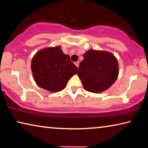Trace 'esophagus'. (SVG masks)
<instances>
[{
    "label": "esophagus",
    "mask_w": 148,
    "mask_h": 148,
    "mask_svg": "<svg viewBox=\"0 0 148 148\" xmlns=\"http://www.w3.org/2000/svg\"><path fill=\"white\" fill-rule=\"evenodd\" d=\"M74 64H75V65H76V66L77 67H78V66H79V62H77V61L75 62H74Z\"/></svg>",
    "instance_id": "34e87169"
}]
</instances>
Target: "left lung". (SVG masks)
<instances>
[{
    "label": "left lung",
    "instance_id": "1",
    "mask_svg": "<svg viewBox=\"0 0 148 148\" xmlns=\"http://www.w3.org/2000/svg\"><path fill=\"white\" fill-rule=\"evenodd\" d=\"M83 57L84 59L79 65L77 75L86 91L101 92L116 82L119 66L113 54L90 49Z\"/></svg>",
    "mask_w": 148,
    "mask_h": 148
}]
</instances>
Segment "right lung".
Here are the masks:
<instances>
[{"mask_svg": "<svg viewBox=\"0 0 148 148\" xmlns=\"http://www.w3.org/2000/svg\"><path fill=\"white\" fill-rule=\"evenodd\" d=\"M31 69L36 84L51 92L64 89L69 79L77 72L76 66L69 56L63 53L61 46L37 52L32 58Z\"/></svg>", "mask_w": 148, "mask_h": 148, "instance_id": "add662e5", "label": "right lung"}]
</instances>
